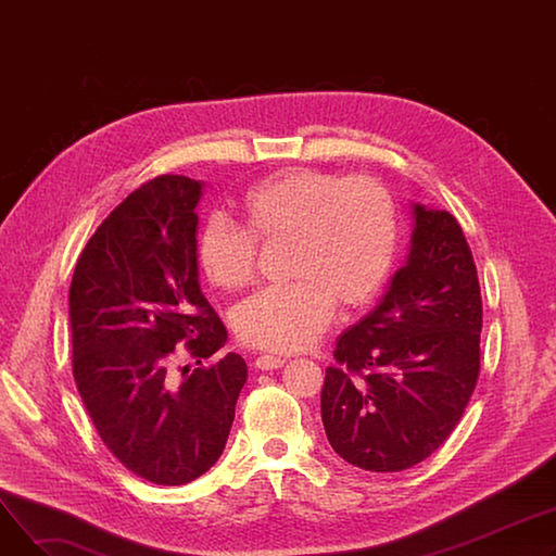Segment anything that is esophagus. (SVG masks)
<instances>
[{
	"label": "esophagus",
	"instance_id": "obj_1",
	"mask_svg": "<svg viewBox=\"0 0 556 556\" xmlns=\"http://www.w3.org/2000/svg\"><path fill=\"white\" fill-rule=\"evenodd\" d=\"M283 363H286V361H283L281 356H268V354H263V356H258V358L254 361V367L261 369V371H270V369H279Z\"/></svg>",
	"mask_w": 556,
	"mask_h": 556
}]
</instances>
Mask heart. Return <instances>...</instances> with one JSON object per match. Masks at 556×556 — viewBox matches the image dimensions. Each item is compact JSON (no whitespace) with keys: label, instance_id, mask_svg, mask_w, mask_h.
I'll return each mask as SVG.
<instances>
[{"label":"heart","instance_id":"obj_1","mask_svg":"<svg viewBox=\"0 0 556 556\" xmlns=\"http://www.w3.org/2000/svg\"><path fill=\"white\" fill-rule=\"evenodd\" d=\"M243 227L220 216L202 223L195 241L200 270L220 290L250 283L256 241H286L283 286L263 288L233 311L243 344L293 354L317 342L336 304H371L390 279L399 220L390 191L367 175L293 166L252 185L241 202Z\"/></svg>","mask_w":556,"mask_h":556}]
</instances>
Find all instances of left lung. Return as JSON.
Listing matches in <instances>:
<instances>
[{
    "label": "left lung",
    "mask_w": 556,
    "mask_h": 556,
    "mask_svg": "<svg viewBox=\"0 0 556 556\" xmlns=\"http://www.w3.org/2000/svg\"><path fill=\"white\" fill-rule=\"evenodd\" d=\"M413 245L383 300L336 342L323 424L365 471L410 469L459 424L480 376L482 298L469 243L448 212L413 204Z\"/></svg>",
    "instance_id": "8db88e82"
}]
</instances>
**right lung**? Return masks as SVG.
Segmentation results:
<instances>
[{"label": "right lung", "instance_id": "right-lung-1", "mask_svg": "<svg viewBox=\"0 0 556 556\" xmlns=\"http://www.w3.org/2000/svg\"><path fill=\"white\" fill-rule=\"evenodd\" d=\"M202 185L160 175L92 233L70 286L72 369L108 451L137 478L187 484L218 462L248 365L198 283L195 204ZM186 342L201 367L169 371Z\"/></svg>", "mask_w": 556, "mask_h": 556}]
</instances>
